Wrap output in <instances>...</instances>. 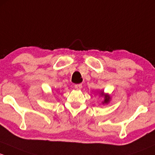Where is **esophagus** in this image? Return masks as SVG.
<instances>
[{"label": "esophagus", "mask_w": 155, "mask_h": 155, "mask_svg": "<svg viewBox=\"0 0 155 155\" xmlns=\"http://www.w3.org/2000/svg\"><path fill=\"white\" fill-rule=\"evenodd\" d=\"M74 88L78 89V90H79V89L82 88V84H75V85H74Z\"/></svg>", "instance_id": "1"}]
</instances>
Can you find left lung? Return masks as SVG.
I'll use <instances>...</instances> for the list:
<instances>
[{"label":"left lung","mask_w":155,"mask_h":155,"mask_svg":"<svg viewBox=\"0 0 155 155\" xmlns=\"http://www.w3.org/2000/svg\"><path fill=\"white\" fill-rule=\"evenodd\" d=\"M98 94H99V97H102L104 98L103 101H102V104H107L110 103L111 100L110 95H109L108 93H105L103 90H101L98 92Z\"/></svg>","instance_id":"1"}]
</instances>
